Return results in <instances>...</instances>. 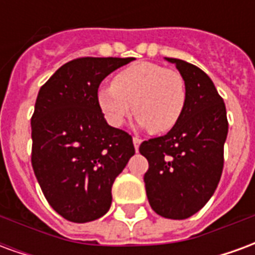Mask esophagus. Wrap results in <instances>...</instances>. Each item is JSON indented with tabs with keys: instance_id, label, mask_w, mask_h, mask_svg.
<instances>
[{
	"instance_id": "1",
	"label": "esophagus",
	"mask_w": 255,
	"mask_h": 255,
	"mask_svg": "<svg viewBox=\"0 0 255 255\" xmlns=\"http://www.w3.org/2000/svg\"><path fill=\"white\" fill-rule=\"evenodd\" d=\"M132 142H133V146H135V149L138 150L139 149V144L142 143V139L139 138V136H133Z\"/></svg>"
}]
</instances>
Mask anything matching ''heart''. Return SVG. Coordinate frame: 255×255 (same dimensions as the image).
<instances>
[{
    "label": "heart",
    "instance_id": "obj_1",
    "mask_svg": "<svg viewBox=\"0 0 255 255\" xmlns=\"http://www.w3.org/2000/svg\"><path fill=\"white\" fill-rule=\"evenodd\" d=\"M97 102L113 127L123 126L133 111L139 126L154 133H164L182 119L187 87L179 71L144 61L117 72L112 84L97 91Z\"/></svg>",
    "mask_w": 255,
    "mask_h": 255
}]
</instances>
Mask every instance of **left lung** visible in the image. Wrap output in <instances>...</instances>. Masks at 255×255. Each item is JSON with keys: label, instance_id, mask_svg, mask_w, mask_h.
Returning a JSON list of instances; mask_svg holds the SVG:
<instances>
[{"label": "left lung", "instance_id": "obj_1", "mask_svg": "<svg viewBox=\"0 0 255 255\" xmlns=\"http://www.w3.org/2000/svg\"><path fill=\"white\" fill-rule=\"evenodd\" d=\"M166 60L186 80V108L169 132L142 142L139 151L149 161L143 180L151 209L165 219L183 220L201 210L217 188L228 120L224 101L201 68Z\"/></svg>", "mask_w": 255, "mask_h": 255}]
</instances>
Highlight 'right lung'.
Returning <instances> with one entry per match:
<instances>
[{"mask_svg":"<svg viewBox=\"0 0 255 255\" xmlns=\"http://www.w3.org/2000/svg\"><path fill=\"white\" fill-rule=\"evenodd\" d=\"M133 57H79L53 73L31 117V164L64 219L87 223L109 210L112 186L135 154L132 136L111 127L97 102L101 82Z\"/></svg>","mask_w":255,"mask_h":255,"instance_id":"add662e5","label":"right lung"}]
</instances>
